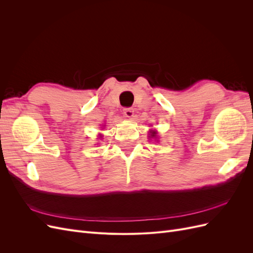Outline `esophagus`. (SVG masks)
Instances as JSON below:
<instances>
[{"label": "esophagus", "instance_id": "obj_1", "mask_svg": "<svg viewBox=\"0 0 253 253\" xmlns=\"http://www.w3.org/2000/svg\"><path fill=\"white\" fill-rule=\"evenodd\" d=\"M124 114H125L126 117L132 118L134 116V109H132V108H125L124 109Z\"/></svg>", "mask_w": 253, "mask_h": 253}]
</instances>
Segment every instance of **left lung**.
Here are the masks:
<instances>
[{
  "mask_svg": "<svg viewBox=\"0 0 253 253\" xmlns=\"http://www.w3.org/2000/svg\"><path fill=\"white\" fill-rule=\"evenodd\" d=\"M152 136H154V134H153V135H152Z\"/></svg>",
  "mask_w": 253,
  "mask_h": 253,
  "instance_id": "obj_1",
  "label": "left lung"
}]
</instances>
